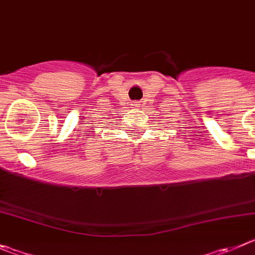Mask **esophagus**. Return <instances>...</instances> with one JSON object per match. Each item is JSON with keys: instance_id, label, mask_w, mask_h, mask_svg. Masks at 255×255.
I'll list each match as a JSON object with an SVG mask.
<instances>
[{"instance_id": "obj_1", "label": "esophagus", "mask_w": 255, "mask_h": 255, "mask_svg": "<svg viewBox=\"0 0 255 255\" xmlns=\"http://www.w3.org/2000/svg\"><path fill=\"white\" fill-rule=\"evenodd\" d=\"M131 106H132V109H139L140 104H139V102H137V101H135V102H132Z\"/></svg>"}]
</instances>
